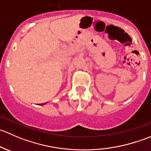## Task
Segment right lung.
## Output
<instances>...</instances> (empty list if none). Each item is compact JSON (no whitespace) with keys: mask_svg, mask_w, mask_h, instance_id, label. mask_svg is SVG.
<instances>
[{"mask_svg":"<svg viewBox=\"0 0 151 151\" xmlns=\"http://www.w3.org/2000/svg\"><path fill=\"white\" fill-rule=\"evenodd\" d=\"M47 104V103H44V104H39V105H44V104Z\"/></svg>","mask_w":151,"mask_h":151,"instance_id":"add662e5","label":"right lung"}]
</instances>
